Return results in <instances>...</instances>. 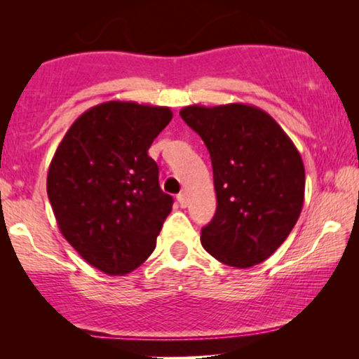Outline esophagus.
Instances as JSON below:
<instances>
[{
  "label": "esophagus",
  "instance_id": "esophagus-1",
  "mask_svg": "<svg viewBox=\"0 0 359 359\" xmlns=\"http://www.w3.org/2000/svg\"><path fill=\"white\" fill-rule=\"evenodd\" d=\"M176 199H178L181 208H186V205H188V194H186V193H180L178 198H176Z\"/></svg>",
  "mask_w": 359,
  "mask_h": 359
}]
</instances>
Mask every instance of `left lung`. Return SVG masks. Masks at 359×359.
Masks as SVG:
<instances>
[{"label":"left lung","instance_id":"left-lung-1","mask_svg":"<svg viewBox=\"0 0 359 359\" xmlns=\"http://www.w3.org/2000/svg\"><path fill=\"white\" fill-rule=\"evenodd\" d=\"M180 116L201 135L212 161L217 209L201 230L204 250L235 268L264 262L301 215L306 189L301 154L257 106L194 104Z\"/></svg>","mask_w":359,"mask_h":359}]
</instances>
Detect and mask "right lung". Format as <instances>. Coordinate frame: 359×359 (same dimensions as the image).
I'll use <instances>...</instances> for the list:
<instances>
[{
	"instance_id": "1",
	"label": "right lung",
	"mask_w": 359,
	"mask_h": 359,
	"mask_svg": "<svg viewBox=\"0 0 359 359\" xmlns=\"http://www.w3.org/2000/svg\"><path fill=\"white\" fill-rule=\"evenodd\" d=\"M170 107L107 101L78 117L48 166L58 229L80 257L109 276L139 268L155 250L173 198L149 156Z\"/></svg>"
}]
</instances>
